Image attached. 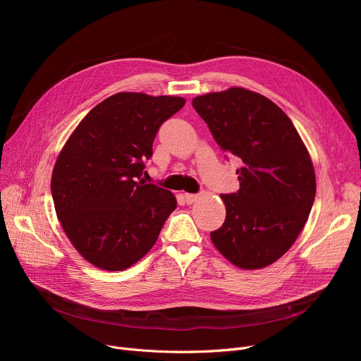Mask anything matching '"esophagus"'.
Listing matches in <instances>:
<instances>
[{
	"label": "esophagus",
	"instance_id": "34e87169",
	"mask_svg": "<svg viewBox=\"0 0 361 361\" xmlns=\"http://www.w3.org/2000/svg\"><path fill=\"white\" fill-rule=\"evenodd\" d=\"M199 199V195H192V193H184V200L187 204H192Z\"/></svg>",
	"mask_w": 361,
	"mask_h": 361
}]
</instances>
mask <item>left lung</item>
<instances>
[{
  "instance_id": "8db88e82",
  "label": "left lung",
  "mask_w": 361,
  "mask_h": 361,
  "mask_svg": "<svg viewBox=\"0 0 361 361\" xmlns=\"http://www.w3.org/2000/svg\"><path fill=\"white\" fill-rule=\"evenodd\" d=\"M192 104L219 147L243 162L240 190L221 195L226 216L211 240L241 269L269 267L288 252L312 211L316 177L307 147L287 114L260 93L230 87Z\"/></svg>"
}]
</instances>
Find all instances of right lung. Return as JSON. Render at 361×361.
<instances>
[{
  "instance_id": "right-lung-1",
  "label": "right lung",
  "mask_w": 361,
  "mask_h": 361,
  "mask_svg": "<svg viewBox=\"0 0 361 361\" xmlns=\"http://www.w3.org/2000/svg\"><path fill=\"white\" fill-rule=\"evenodd\" d=\"M178 97L120 92L80 121L54 165L51 193L68 240L89 263L124 271L158 240L177 207L174 195L140 180L164 121Z\"/></svg>"
}]
</instances>
